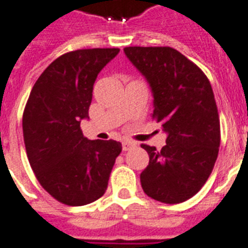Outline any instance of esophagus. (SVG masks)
<instances>
[{
	"label": "esophagus",
	"mask_w": 248,
	"mask_h": 248,
	"mask_svg": "<svg viewBox=\"0 0 248 248\" xmlns=\"http://www.w3.org/2000/svg\"><path fill=\"white\" fill-rule=\"evenodd\" d=\"M135 147L136 144L134 143V141H130V140H124V141H122V149H124V152L131 151V149H134Z\"/></svg>",
	"instance_id": "34e87169"
}]
</instances>
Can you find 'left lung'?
<instances>
[{"mask_svg":"<svg viewBox=\"0 0 248 248\" xmlns=\"http://www.w3.org/2000/svg\"><path fill=\"white\" fill-rule=\"evenodd\" d=\"M124 55L147 79L152 117L167 135L140 173L144 193L162 203L192 198L210 176L220 147V121L210 81L196 64L171 47H124Z\"/></svg>","mask_w":248,"mask_h":248,"instance_id":"obj_1","label":"left lung"}]
</instances>
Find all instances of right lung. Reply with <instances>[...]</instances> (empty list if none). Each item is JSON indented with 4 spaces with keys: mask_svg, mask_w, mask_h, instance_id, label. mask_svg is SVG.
I'll return each instance as SVG.
<instances>
[{
    "mask_svg": "<svg viewBox=\"0 0 248 248\" xmlns=\"http://www.w3.org/2000/svg\"><path fill=\"white\" fill-rule=\"evenodd\" d=\"M120 48H87L54 60L33 86L23 114L27 155L37 180L55 200L83 206L100 198L122 145L89 140L79 127L89 118L100 71Z\"/></svg>",
    "mask_w": 248,
    "mask_h": 248,
    "instance_id": "right-lung-1",
    "label": "right lung"
}]
</instances>
